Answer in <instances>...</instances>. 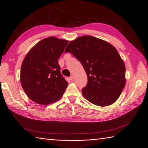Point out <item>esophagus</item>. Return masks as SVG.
<instances>
[{"instance_id":"obj_1","label":"esophagus","mask_w":148,"mask_h":148,"mask_svg":"<svg viewBox=\"0 0 148 148\" xmlns=\"http://www.w3.org/2000/svg\"><path fill=\"white\" fill-rule=\"evenodd\" d=\"M73 78H74L73 76H70V77H69V79H70V80H73Z\"/></svg>"}]
</instances>
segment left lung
Masks as SVG:
<instances>
[{"label":"left lung","mask_w":148,"mask_h":148,"mask_svg":"<svg viewBox=\"0 0 148 148\" xmlns=\"http://www.w3.org/2000/svg\"><path fill=\"white\" fill-rule=\"evenodd\" d=\"M65 52L81 62L88 77L83 96L92 104L107 106L117 100L125 86V66L116 49L91 36L70 41Z\"/></svg>","instance_id":"8db88e82"}]
</instances>
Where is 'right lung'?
Here are the masks:
<instances>
[{
    "mask_svg": "<svg viewBox=\"0 0 148 148\" xmlns=\"http://www.w3.org/2000/svg\"><path fill=\"white\" fill-rule=\"evenodd\" d=\"M69 41L54 37L38 42L25 56L20 71V81L31 100L47 105L59 100L68 86L60 73L58 59Z\"/></svg>",
    "mask_w": 148,
    "mask_h": 148,
    "instance_id": "right-lung-1",
    "label": "right lung"
}]
</instances>
